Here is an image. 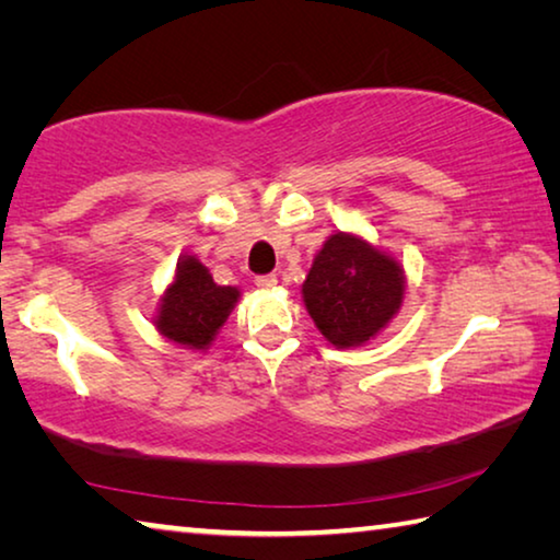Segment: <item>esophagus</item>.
Masks as SVG:
<instances>
[{"label": "esophagus", "instance_id": "esophagus-1", "mask_svg": "<svg viewBox=\"0 0 560 560\" xmlns=\"http://www.w3.org/2000/svg\"><path fill=\"white\" fill-rule=\"evenodd\" d=\"M254 283H257L259 289L267 291V289H273V287H277V277H273V273H264V277H257V279H254Z\"/></svg>", "mask_w": 560, "mask_h": 560}]
</instances>
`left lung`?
I'll return each instance as SVG.
<instances>
[{
  "label": "left lung",
  "mask_w": 560,
  "mask_h": 560,
  "mask_svg": "<svg viewBox=\"0 0 560 560\" xmlns=\"http://www.w3.org/2000/svg\"><path fill=\"white\" fill-rule=\"evenodd\" d=\"M405 269L393 254L350 232L320 246L301 293L330 346L358 348L390 324L405 299Z\"/></svg>",
  "instance_id": "obj_1"
}]
</instances>
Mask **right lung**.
Listing matches in <instances>:
<instances>
[{
  "mask_svg": "<svg viewBox=\"0 0 560 560\" xmlns=\"http://www.w3.org/2000/svg\"><path fill=\"white\" fill-rule=\"evenodd\" d=\"M240 289L214 283L210 269L195 257H179L175 279L160 296L153 324L160 336L189 350H207L240 301Z\"/></svg>",
  "mask_w": 560,
  "mask_h": 560,
  "instance_id": "1",
  "label": "right lung"
}]
</instances>
